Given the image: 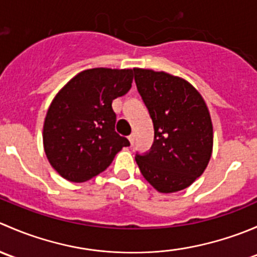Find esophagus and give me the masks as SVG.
<instances>
[{
	"instance_id": "obj_1",
	"label": "esophagus",
	"mask_w": 257,
	"mask_h": 257,
	"mask_svg": "<svg viewBox=\"0 0 257 257\" xmlns=\"http://www.w3.org/2000/svg\"><path fill=\"white\" fill-rule=\"evenodd\" d=\"M128 139H129V142H131V144H133L134 141H136V133H132L131 136L128 137Z\"/></svg>"
}]
</instances>
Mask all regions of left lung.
<instances>
[{
	"mask_svg": "<svg viewBox=\"0 0 257 257\" xmlns=\"http://www.w3.org/2000/svg\"><path fill=\"white\" fill-rule=\"evenodd\" d=\"M134 79L154 124V143L136 162L159 193L190 186L209 164L214 132L208 105L188 80L167 72L134 68Z\"/></svg>",
	"mask_w": 257,
	"mask_h": 257,
	"instance_id": "8db88e82",
	"label": "left lung"
}]
</instances>
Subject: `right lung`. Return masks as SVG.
Here are the masks:
<instances>
[{
	"instance_id": "1",
	"label": "right lung",
	"mask_w": 257,
	"mask_h": 257,
	"mask_svg": "<svg viewBox=\"0 0 257 257\" xmlns=\"http://www.w3.org/2000/svg\"><path fill=\"white\" fill-rule=\"evenodd\" d=\"M133 69L92 68L74 76L56 94L43 124L49 164L73 183L104 172L131 143L115 132V98L132 87Z\"/></svg>"
}]
</instances>
